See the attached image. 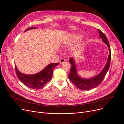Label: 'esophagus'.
Here are the masks:
<instances>
[{"label": "esophagus", "instance_id": "obj_1", "mask_svg": "<svg viewBox=\"0 0 124 124\" xmlns=\"http://www.w3.org/2000/svg\"><path fill=\"white\" fill-rule=\"evenodd\" d=\"M65 61V59H64V58H61V59H60V63L62 64V63H63Z\"/></svg>", "mask_w": 124, "mask_h": 124}]
</instances>
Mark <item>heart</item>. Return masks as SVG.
<instances>
[{
	"label": "heart",
	"instance_id": "obj_1",
	"mask_svg": "<svg viewBox=\"0 0 124 124\" xmlns=\"http://www.w3.org/2000/svg\"><path fill=\"white\" fill-rule=\"evenodd\" d=\"M80 38L78 36H74L73 37H71L67 41H66V42L65 43V45H72L73 43H75L77 42V41Z\"/></svg>",
	"mask_w": 124,
	"mask_h": 124
}]
</instances>
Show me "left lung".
<instances>
[{
	"instance_id": "left-lung-1",
	"label": "left lung",
	"mask_w": 124,
	"mask_h": 124,
	"mask_svg": "<svg viewBox=\"0 0 124 124\" xmlns=\"http://www.w3.org/2000/svg\"><path fill=\"white\" fill-rule=\"evenodd\" d=\"M100 32V38L102 39V41L104 42L108 48L109 50V54L108 56V59L106 65L105 67L101 71V72L99 74L94 76L92 78L89 79H83L77 75V70L76 69L75 62L73 58H70L69 59V62L71 65V67L70 69V71L68 75L69 78L74 85L81 90H89L96 87L101 83L103 78H105L109 67L110 66V59H111V51H110V46L108 41L106 35L104 34L100 30H98Z\"/></svg>"
}]
</instances>
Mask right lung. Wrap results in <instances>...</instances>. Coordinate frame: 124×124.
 Here are the masks:
<instances>
[{
	"label": "right lung",
	"mask_w": 124,
	"mask_h": 124,
	"mask_svg": "<svg viewBox=\"0 0 124 124\" xmlns=\"http://www.w3.org/2000/svg\"><path fill=\"white\" fill-rule=\"evenodd\" d=\"M33 29L35 28L31 27L25 31ZM59 64V63H51L40 72L34 75H28L20 72L16 65L15 70L18 78L24 85L32 89H38L44 87L46 84L50 81L53 75V69Z\"/></svg>",
	"instance_id": "add662e5"
}]
</instances>
